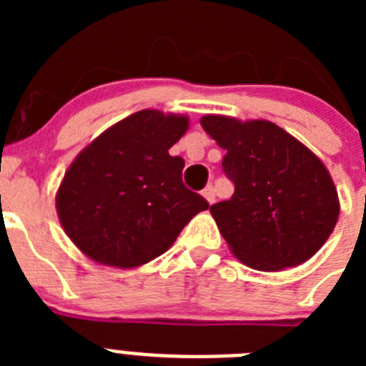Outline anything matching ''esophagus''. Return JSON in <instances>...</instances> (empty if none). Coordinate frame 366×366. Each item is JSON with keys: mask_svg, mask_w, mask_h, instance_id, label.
<instances>
[{"mask_svg": "<svg viewBox=\"0 0 366 366\" xmlns=\"http://www.w3.org/2000/svg\"><path fill=\"white\" fill-rule=\"evenodd\" d=\"M202 194H203V198H205L209 203L214 202V187L212 185H207L205 189H203Z\"/></svg>", "mask_w": 366, "mask_h": 366, "instance_id": "1", "label": "esophagus"}]
</instances>
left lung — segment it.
Here are the masks:
<instances>
[{
  "mask_svg": "<svg viewBox=\"0 0 366 366\" xmlns=\"http://www.w3.org/2000/svg\"><path fill=\"white\" fill-rule=\"evenodd\" d=\"M202 126L227 152L222 167L234 183L211 214L242 264L282 271L310 260L334 232L339 198L319 157L269 121L205 115Z\"/></svg>",
  "mask_w": 366,
  "mask_h": 366,
  "instance_id": "8db88e82",
  "label": "left lung"
}]
</instances>
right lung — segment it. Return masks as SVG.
Returning <instances> with one entry per match:
<instances>
[{"instance_id":"1","label":"right lung","mask_w":366,"mask_h":366,"mask_svg":"<svg viewBox=\"0 0 366 366\" xmlns=\"http://www.w3.org/2000/svg\"><path fill=\"white\" fill-rule=\"evenodd\" d=\"M187 130V115L141 109L74 157L58 187L56 212L87 258L121 269L143 266L209 209L183 185L185 161L168 154Z\"/></svg>"}]
</instances>
